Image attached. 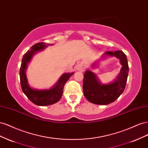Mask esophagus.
I'll return each instance as SVG.
<instances>
[{
	"instance_id": "obj_1",
	"label": "esophagus",
	"mask_w": 148,
	"mask_h": 148,
	"mask_svg": "<svg viewBox=\"0 0 148 148\" xmlns=\"http://www.w3.org/2000/svg\"><path fill=\"white\" fill-rule=\"evenodd\" d=\"M85 69V66L82 63H79V64H78L77 65V66H76V70H78V71H83Z\"/></svg>"
}]
</instances>
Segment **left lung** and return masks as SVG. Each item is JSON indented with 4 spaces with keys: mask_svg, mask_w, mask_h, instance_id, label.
Instances as JSON below:
<instances>
[{
    "mask_svg": "<svg viewBox=\"0 0 148 148\" xmlns=\"http://www.w3.org/2000/svg\"><path fill=\"white\" fill-rule=\"evenodd\" d=\"M107 56L118 58L122 67L114 82L107 84L100 83L96 75L91 71H86L83 78V93L89 102L95 104L107 105L114 102L122 95L126 86L129 71L126 55L122 51H117L106 52L103 57ZM93 66H96V64Z\"/></svg>",
    "mask_w": 148,
    "mask_h": 148,
    "instance_id": "1",
    "label": "left lung"
}]
</instances>
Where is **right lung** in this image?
<instances>
[{
    "mask_svg": "<svg viewBox=\"0 0 148 148\" xmlns=\"http://www.w3.org/2000/svg\"><path fill=\"white\" fill-rule=\"evenodd\" d=\"M46 42H38L35 44L31 47V50L26 52L21 60V64L20 69V84L22 91L28 99L34 104L39 106H49L59 101L63 95L64 85L68 81L74 72L64 73L61 76L59 81L52 88L49 89H34L31 88L28 84L26 78L25 70L27 68V65L30 62L32 57L39 51H42L48 46H52Z\"/></svg>",
    "mask_w": 148,
    "mask_h": 148,
    "instance_id": "1",
    "label": "right lung"
}]
</instances>
